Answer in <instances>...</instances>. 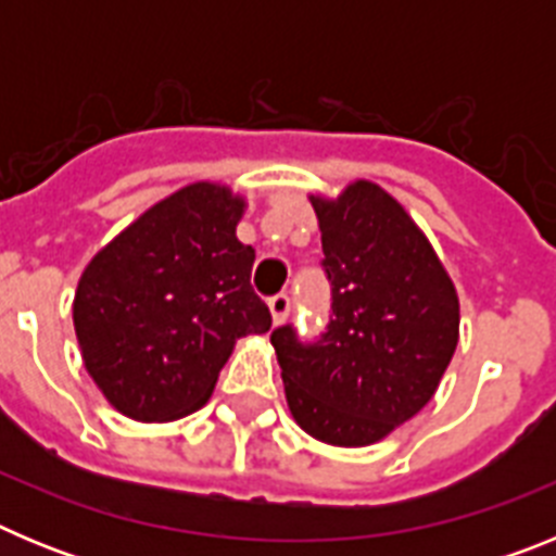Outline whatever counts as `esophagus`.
I'll return each instance as SVG.
<instances>
[{
	"label": "esophagus",
	"instance_id": "obj_1",
	"mask_svg": "<svg viewBox=\"0 0 556 556\" xmlns=\"http://www.w3.org/2000/svg\"><path fill=\"white\" fill-rule=\"evenodd\" d=\"M289 308H292V303H289V294L281 292V294H275V298H269V314H273L275 326L287 323Z\"/></svg>",
	"mask_w": 556,
	"mask_h": 556
}]
</instances>
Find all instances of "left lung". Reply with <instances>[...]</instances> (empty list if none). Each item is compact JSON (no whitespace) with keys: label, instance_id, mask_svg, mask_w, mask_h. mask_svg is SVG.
Segmentation results:
<instances>
[{"label":"left lung","instance_id":"obj_1","mask_svg":"<svg viewBox=\"0 0 556 556\" xmlns=\"http://www.w3.org/2000/svg\"><path fill=\"white\" fill-rule=\"evenodd\" d=\"M331 281L317 342L275 328L294 424L339 448L384 440L434 397L459 342V298L426 233L392 194L353 180L312 194Z\"/></svg>","mask_w":556,"mask_h":556}]
</instances>
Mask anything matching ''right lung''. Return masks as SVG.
I'll return each mask as SVG.
<instances>
[{
	"label": "right lung",
	"instance_id": "right-lung-1",
	"mask_svg": "<svg viewBox=\"0 0 556 556\" xmlns=\"http://www.w3.org/2000/svg\"><path fill=\"white\" fill-rule=\"evenodd\" d=\"M244 198L198 180L147 208L88 262L72 317L83 365L130 420L166 424L208 404L236 339L267 333L236 239Z\"/></svg>",
	"mask_w": 556,
	"mask_h": 556
}]
</instances>
